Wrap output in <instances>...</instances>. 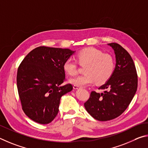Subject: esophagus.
<instances>
[{
    "label": "esophagus",
    "mask_w": 148,
    "mask_h": 148,
    "mask_svg": "<svg viewBox=\"0 0 148 148\" xmlns=\"http://www.w3.org/2000/svg\"><path fill=\"white\" fill-rule=\"evenodd\" d=\"M73 88H74L75 90H77V89L81 88V87H79V86H76V85H74V86H73Z\"/></svg>",
    "instance_id": "1"
}]
</instances>
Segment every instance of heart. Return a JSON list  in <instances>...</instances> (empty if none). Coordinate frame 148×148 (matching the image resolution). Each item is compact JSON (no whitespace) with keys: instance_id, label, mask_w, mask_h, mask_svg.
Masks as SVG:
<instances>
[{"instance_id":"1","label":"heart","mask_w":148,"mask_h":148,"mask_svg":"<svg viewBox=\"0 0 148 148\" xmlns=\"http://www.w3.org/2000/svg\"><path fill=\"white\" fill-rule=\"evenodd\" d=\"M77 61L81 66L86 65L85 74L70 79L71 84L78 86H86L96 82L102 84L108 81L114 69V60L108 53L94 47L82 49L76 55ZM65 73L70 76L76 75L78 73L77 64L71 59H67L63 64Z\"/></svg>"}]
</instances>
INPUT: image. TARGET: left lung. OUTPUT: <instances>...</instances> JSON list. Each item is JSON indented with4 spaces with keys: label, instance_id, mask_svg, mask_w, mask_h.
<instances>
[{
    "label": "left lung",
    "instance_id": "left-lung-1",
    "mask_svg": "<svg viewBox=\"0 0 148 148\" xmlns=\"http://www.w3.org/2000/svg\"><path fill=\"white\" fill-rule=\"evenodd\" d=\"M114 51L116 67L110 78L99 88L103 93L92 91L84 107L95 120L105 121L120 116L130 104L138 86L134 62L125 49L116 43H108Z\"/></svg>",
    "mask_w": 148,
    "mask_h": 148
}]
</instances>
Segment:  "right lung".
<instances>
[{
    "mask_svg": "<svg viewBox=\"0 0 148 148\" xmlns=\"http://www.w3.org/2000/svg\"><path fill=\"white\" fill-rule=\"evenodd\" d=\"M75 51L41 46L23 59L17 69V86L22 109L40 124L51 123L58 112L60 98L73 90L66 80L63 64Z\"/></svg>",
    "mask_w": 148,
    "mask_h": 148,
    "instance_id": "right-lung-1",
    "label": "right lung"
}]
</instances>
